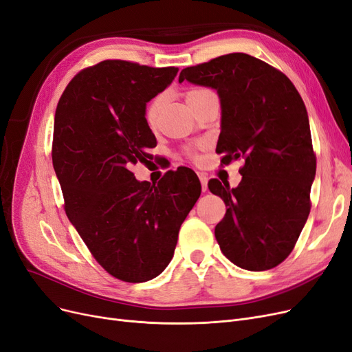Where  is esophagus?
Here are the masks:
<instances>
[{
    "mask_svg": "<svg viewBox=\"0 0 352 352\" xmlns=\"http://www.w3.org/2000/svg\"><path fill=\"white\" fill-rule=\"evenodd\" d=\"M199 178H200V183H201V190L203 191H207V183H209V178H207V175L204 173H197Z\"/></svg>",
    "mask_w": 352,
    "mask_h": 352,
    "instance_id": "1",
    "label": "esophagus"
}]
</instances>
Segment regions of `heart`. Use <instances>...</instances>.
<instances>
[{"label": "heart", "mask_w": 352, "mask_h": 352, "mask_svg": "<svg viewBox=\"0 0 352 352\" xmlns=\"http://www.w3.org/2000/svg\"><path fill=\"white\" fill-rule=\"evenodd\" d=\"M203 93H206L204 89H192V91H190V93H187L186 100H187V102L190 104L194 98H197V97L201 96ZM162 101H164L162 97H156V98H153V100L148 104L146 111H145V120H146V123H148L149 126L155 124L156 119H158L160 110H161V107H162ZM188 155H192V152L188 151Z\"/></svg>", "instance_id": "b5f03b06"}]
</instances>
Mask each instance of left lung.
I'll return each mask as SVG.
<instances>
[{"label": "left lung", "mask_w": 352, "mask_h": 352, "mask_svg": "<svg viewBox=\"0 0 352 352\" xmlns=\"http://www.w3.org/2000/svg\"><path fill=\"white\" fill-rule=\"evenodd\" d=\"M184 80L217 91L216 152L225 165L245 161L238 187L209 183L226 204L214 229L220 250L243 270L274 268L293 251L310 212L316 158L305 102L283 72L246 54L186 68Z\"/></svg>", "instance_id": "1"}]
</instances>
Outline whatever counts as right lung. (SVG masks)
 I'll use <instances>...</instances> for the list:
<instances>
[{
  "label": "right lung",
  "mask_w": 352,
  "mask_h": 352,
  "mask_svg": "<svg viewBox=\"0 0 352 352\" xmlns=\"http://www.w3.org/2000/svg\"><path fill=\"white\" fill-rule=\"evenodd\" d=\"M178 68L102 60L78 74L58 102L52 161L65 212L98 264L113 277L143 283L171 263L178 232L200 197L190 168L158 184L130 166L151 158L156 139L146 102L171 85Z\"/></svg>",
  "instance_id": "1"
}]
</instances>
